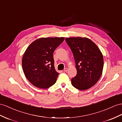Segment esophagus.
<instances>
[{
  "label": "esophagus",
  "instance_id": "esophagus-1",
  "mask_svg": "<svg viewBox=\"0 0 122 122\" xmlns=\"http://www.w3.org/2000/svg\"><path fill=\"white\" fill-rule=\"evenodd\" d=\"M67 70H68V68H65L64 69V71H65V72H66V71H67Z\"/></svg>",
  "mask_w": 122,
  "mask_h": 122
}]
</instances>
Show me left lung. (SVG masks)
I'll use <instances>...</instances> for the list:
<instances>
[{"mask_svg": "<svg viewBox=\"0 0 122 122\" xmlns=\"http://www.w3.org/2000/svg\"><path fill=\"white\" fill-rule=\"evenodd\" d=\"M65 41L73 52L77 71L71 79V85L82 91L91 88L102 74L104 58L101 51L86 37H67Z\"/></svg>", "mask_w": 122, "mask_h": 122, "instance_id": "left-lung-1", "label": "left lung"}]
</instances>
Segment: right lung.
I'll use <instances>...</instances> for the list:
<instances>
[{
  "mask_svg": "<svg viewBox=\"0 0 122 122\" xmlns=\"http://www.w3.org/2000/svg\"><path fill=\"white\" fill-rule=\"evenodd\" d=\"M61 37H42L28 46L22 59V67L27 79L33 86L47 89L54 85L59 73L54 66L53 54L63 42Z\"/></svg>",
  "mask_w": 122,
  "mask_h": 122,
  "instance_id": "1",
  "label": "right lung"
}]
</instances>
